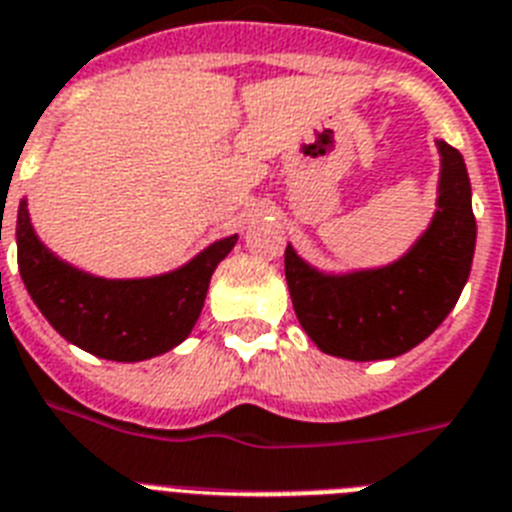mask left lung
<instances>
[{"label":"left lung","instance_id":"obj_1","mask_svg":"<svg viewBox=\"0 0 512 512\" xmlns=\"http://www.w3.org/2000/svg\"><path fill=\"white\" fill-rule=\"evenodd\" d=\"M442 157L436 210L405 255L381 268L326 273L289 244L286 284L294 313L315 347L344 360L405 355L450 315L471 273L476 218L463 155L436 139Z\"/></svg>","mask_w":512,"mask_h":512}]
</instances>
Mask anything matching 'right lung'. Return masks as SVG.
I'll return each instance as SVG.
<instances>
[{
    "label": "right lung",
    "instance_id": "add662e5",
    "mask_svg": "<svg viewBox=\"0 0 512 512\" xmlns=\"http://www.w3.org/2000/svg\"><path fill=\"white\" fill-rule=\"evenodd\" d=\"M18 268L28 294L62 339L115 363H139L173 350L191 334L207 286L239 236L218 239L186 265L149 278H102L65 263L31 226L20 199Z\"/></svg>",
    "mask_w": 512,
    "mask_h": 512
}]
</instances>
